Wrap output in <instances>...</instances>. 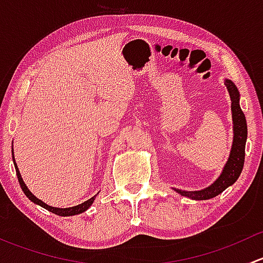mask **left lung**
Masks as SVG:
<instances>
[{
  "mask_svg": "<svg viewBox=\"0 0 263 263\" xmlns=\"http://www.w3.org/2000/svg\"><path fill=\"white\" fill-rule=\"evenodd\" d=\"M225 85L229 91L230 99H232V113L233 123H234V140H233V147L230 151V156L228 163L225 164L224 171L220 174L219 178L215 181L210 187L201 191H181L176 190L182 196L190 197L192 200H209L221 193L227 190L229 185L239 178L242 173L243 165H245L246 156V140H247V121L243 110L239 105V91L237 86L230 80H225Z\"/></svg>",
  "mask_w": 263,
  "mask_h": 263,
  "instance_id": "8db88e82",
  "label": "left lung"
}]
</instances>
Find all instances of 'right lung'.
I'll return each instance as SVG.
<instances>
[{
    "label": "right lung",
    "instance_id": "add662e5",
    "mask_svg": "<svg viewBox=\"0 0 263 263\" xmlns=\"http://www.w3.org/2000/svg\"><path fill=\"white\" fill-rule=\"evenodd\" d=\"M12 159H14V150H12ZM14 161H15V160H14ZM14 164H15V169H16V174H17L18 183H20L21 190L24 191V193H25V195H26V197H28L29 200H30V201H33L34 203H36V205L42 206V208H44V209H46V210L50 211V213H53V214H55V215H60V216H71V215H78V214L84 213V211H86L87 209L90 208V205H91V203L94 202L95 196H94V197L90 198V200H87V201H85V202L80 203V205L73 206V208H68V209H58V208H52V206H48V205H47V203H44L43 201H41V200H39V198H36L35 196H34L33 193H31L30 191L28 190V187H26L25 183H24L23 178H21L20 172H18L16 163H14Z\"/></svg>",
    "mask_w": 263,
    "mask_h": 263
}]
</instances>
